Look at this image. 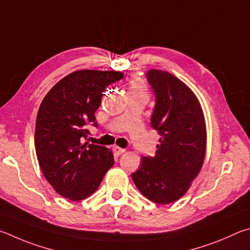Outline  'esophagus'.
Wrapping results in <instances>:
<instances>
[{
    "mask_svg": "<svg viewBox=\"0 0 250 250\" xmlns=\"http://www.w3.org/2000/svg\"><path fill=\"white\" fill-rule=\"evenodd\" d=\"M114 152H115L116 155H122V154H124V152H125V149H124V148L115 146V147H114Z\"/></svg>",
    "mask_w": 250,
    "mask_h": 250,
    "instance_id": "34e87169",
    "label": "esophagus"
}]
</instances>
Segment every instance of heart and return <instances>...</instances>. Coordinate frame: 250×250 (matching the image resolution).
<instances>
[{"label": "heart", "mask_w": 250, "mask_h": 250, "mask_svg": "<svg viewBox=\"0 0 250 250\" xmlns=\"http://www.w3.org/2000/svg\"><path fill=\"white\" fill-rule=\"evenodd\" d=\"M129 91H138V92H146V85L142 79L135 78L130 81Z\"/></svg>", "instance_id": "1"}]
</instances>
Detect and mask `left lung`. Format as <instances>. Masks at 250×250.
Masks as SVG:
<instances>
[{
  "label": "left lung",
  "instance_id": "1",
  "mask_svg": "<svg viewBox=\"0 0 250 250\" xmlns=\"http://www.w3.org/2000/svg\"><path fill=\"white\" fill-rule=\"evenodd\" d=\"M156 94L151 126L161 135L155 157H143L132 174L139 192L158 204L176 202L190 189L207 152V125L194 92L163 70L147 73Z\"/></svg>",
  "mask_w": 250,
  "mask_h": 250
}]
</instances>
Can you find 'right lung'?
<instances>
[{
  "mask_svg": "<svg viewBox=\"0 0 250 250\" xmlns=\"http://www.w3.org/2000/svg\"><path fill=\"white\" fill-rule=\"evenodd\" d=\"M124 78L118 71L79 70L51 87L39 106L35 149L43 177L57 193L80 201L94 193L114 165L111 149L87 142L105 87Z\"/></svg>",
  "mask_w": 250,
  "mask_h": 250,
  "instance_id": "add662e5",
  "label": "right lung"
}]
</instances>
